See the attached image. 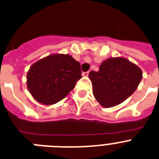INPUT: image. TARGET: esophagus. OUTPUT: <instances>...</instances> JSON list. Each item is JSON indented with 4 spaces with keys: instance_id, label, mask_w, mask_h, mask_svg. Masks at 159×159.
I'll use <instances>...</instances> for the list:
<instances>
[{
    "instance_id": "obj_1",
    "label": "esophagus",
    "mask_w": 159,
    "mask_h": 159,
    "mask_svg": "<svg viewBox=\"0 0 159 159\" xmlns=\"http://www.w3.org/2000/svg\"><path fill=\"white\" fill-rule=\"evenodd\" d=\"M89 74V71H85V72L82 73V75L83 76H88Z\"/></svg>"
}]
</instances>
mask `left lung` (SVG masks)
Here are the masks:
<instances>
[{
    "label": "left lung",
    "instance_id": "1",
    "mask_svg": "<svg viewBox=\"0 0 159 159\" xmlns=\"http://www.w3.org/2000/svg\"><path fill=\"white\" fill-rule=\"evenodd\" d=\"M93 95L103 107L110 108L129 98L138 88L142 72L137 65L124 58L104 61L98 71L89 73Z\"/></svg>",
    "mask_w": 159,
    "mask_h": 159
}]
</instances>
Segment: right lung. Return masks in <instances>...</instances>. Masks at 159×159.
I'll use <instances>...</instances> for the list:
<instances>
[{"mask_svg": "<svg viewBox=\"0 0 159 159\" xmlns=\"http://www.w3.org/2000/svg\"><path fill=\"white\" fill-rule=\"evenodd\" d=\"M82 77L80 63L68 55H51L30 66L27 87L35 100L53 104L63 100Z\"/></svg>", "mask_w": 159, "mask_h": 159, "instance_id": "obj_1", "label": "right lung"}]
</instances>
